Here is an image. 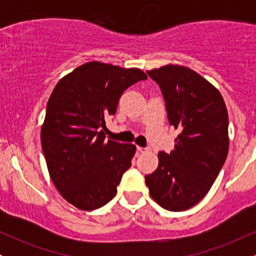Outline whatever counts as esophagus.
Segmentation results:
<instances>
[{
	"mask_svg": "<svg viewBox=\"0 0 256 256\" xmlns=\"http://www.w3.org/2000/svg\"><path fill=\"white\" fill-rule=\"evenodd\" d=\"M137 152H149V148H143V146H137Z\"/></svg>",
	"mask_w": 256,
	"mask_h": 256,
	"instance_id": "1",
	"label": "esophagus"
}]
</instances>
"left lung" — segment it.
<instances>
[{"label": "left lung", "instance_id": "8db88e82", "mask_svg": "<svg viewBox=\"0 0 256 256\" xmlns=\"http://www.w3.org/2000/svg\"><path fill=\"white\" fill-rule=\"evenodd\" d=\"M160 86L168 122L180 131L174 149L158 152V166L146 176L152 198L182 212L207 195L228 152V116L219 90L192 68L166 64L146 71Z\"/></svg>", "mask_w": 256, "mask_h": 256}]
</instances>
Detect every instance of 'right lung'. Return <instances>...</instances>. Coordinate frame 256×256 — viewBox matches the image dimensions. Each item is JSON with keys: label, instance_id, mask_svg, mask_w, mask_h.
<instances>
[{"label": "right lung", "instance_id": "add662e5", "mask_svg": "<svg viewBox=\"0 0 256 256\" xmlns=\"http://www.w3.org/2000/svg\"><path fill=\"white\" fill-rule=\"evenodd\" d=\"M146 74L100 61L85 62L55 85L40 128L49 177L60 195L82 210H94L116 196L131 167L136 146L106 140V119L120 96Z\"/></svg>", "mask_w": 256, "mask_h": 256}]
</instances>
